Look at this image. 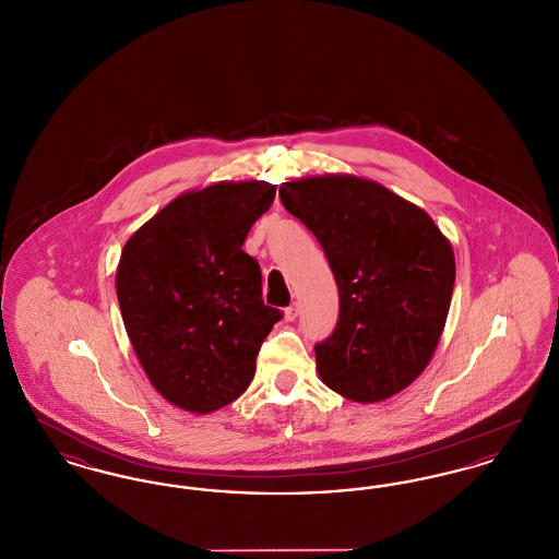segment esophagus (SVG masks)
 Masks as SVG:
<instances>
[{
  "instance_id": "obj_1",
  "label": "esophagus",
  "mask_w": 559,
  "mask_h": 559,
  "mask_svg": "<svg viewBox=\"0 0 559 559\" xmlns=\"http://www.w3.org/2000/svg\"><path fill=\"white\" fill-rule=\"evenodd\" d=\"M297 314H299V308H297V304H293V306H289V308H285V320L293 322V320L297 319Z\"/></svg>"
}]
</instances>
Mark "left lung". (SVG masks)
<instances>
[{"label": "left lung", "mask_w": 559, "mask_h": 559, "mask_svg": "<svg viewBox=\"0 0 559 559\" xmlns=\"http://www.w3.org/2000/svg\"><path fill=\"white\" fill-rule=\"evenodd\" d=\"M278 194L319 239L340 289V320L314 346L320 379L365 404L399 394L444 331L451 242L421 207L358 176L301 178Z\"/></svg>", "instance_id": "left-lung-1"}]
</instances>
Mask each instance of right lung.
I'll return each instance as SVG.
<instances>
[{
    "instance_id": "add662e5",
    "label": "right lung",
    "mask_w": 559,
    "mask_h": 559,
    "mask_svg": "<svg viewBox=\"0 0 559 559\" xmlns=\"http://www.w3.org/2000/svg\"><path fill=\"white\" fill-rule=\"evenodd\" d=\"M267 182L185 192L140 226L117 266V299L153 388L190 413H212L249 388L283 312L262 299V270L240 247L274 201Z\"/></svg>"
}]
</instances>
